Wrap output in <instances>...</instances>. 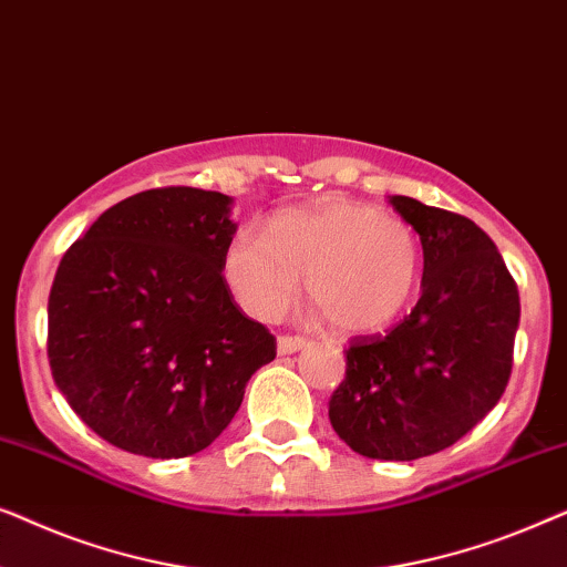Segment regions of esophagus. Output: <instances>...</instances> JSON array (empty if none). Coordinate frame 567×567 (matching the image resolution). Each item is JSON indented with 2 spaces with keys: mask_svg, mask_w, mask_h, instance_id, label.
I'll use <instances>...</instances> for the list:
<instances>
[{
  "mask_svg": "<svg viewBox=\"0 0 567 567\" xmlns=\"http://www.w3.org/2000/svg\"><path fill=\"white\" fill-rule=\"evenodd\" d=\"M307 346V338L301 336H278V353L286 355V353H297L299 348Z\"/></svg>",
  "mask_w": 567,
  "mask_h": 567,
  "instance_id": "esophagus-1",
  "label": "esophagus"
}]
</instances>
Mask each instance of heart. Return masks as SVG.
I'll use <instances>...</instances> for the list:
<instances>
[{
  "label": "heart",
  "mask_w": 567,
  "mask_h": 567,
  "mask_svg": "<svg viewBox=\"0 0 567 567\" xmlns=\"http://www.w3.org/2000/svg\"><path fill=\"white\" fill-rule=\"evenodd\" d=\"M421 270L413 224L355 200L286 208L266 231L237 229L224 250V276L247 315L281 317L305 276L307 297L343 332H374L398 320Z\"/></svg>",
  "instance_id": "b5f03b06"
}]
</instances>
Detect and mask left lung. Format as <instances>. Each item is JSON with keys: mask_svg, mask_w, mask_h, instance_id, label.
Segmentation results:
<instances>
[{"mask_svg": "<svg viewBox=\"0 0 567 567\" xmlns=\"http://www.w3.org/2000/svg\"><path fill=\"white\" fill-rule=\"evenodd\" d=\"M390 204L421 235L423 293L384 336L351 340L328 415L361 456L410 462L456 444L498 405L522 305L475 221L408 196Z\"/></svg>", "mask_w": 567, "mask_h": 567, "instance_id": "obj_1", "label": "left lung"}]
</instances>
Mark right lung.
Listing matches in <instances>:
<instances>
[{
	"mask_svg": "<svg viewBox=\"0 0 567 567\" xmlns=\"http://www.w3.org/2000/svg\"><path fill=\"white\" fill-rule=\"evenodd\" d=\"M231 198L169 185L100 214L59 262L49 363L100 439L152 460L206 449L276 359V338L237 307L224 250Z\"/></svg>",
	"mask_w": 567,
	"mask_h": 567,
	"instance_id": "right-lung-1",
	"label": "right lung"
}]
</instances>
